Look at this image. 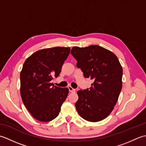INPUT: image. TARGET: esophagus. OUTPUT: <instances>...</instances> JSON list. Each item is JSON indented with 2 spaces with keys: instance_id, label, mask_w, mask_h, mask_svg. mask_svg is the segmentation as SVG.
Returning <instances> with one entry per match:
<instances>
[{
  "instance_id": "1",
  "label": "esophagus",
  "mask_w": 146,
  "mask_h": 146,
  "mask_svg": "<svg viewBox=\"0 0 146 146\" xmlns=\"http://www.w3.org/2000/svg\"><path fill=\"white\" fill-rule=\"evenodd\" d=\"M68 89H69V91H70V92H76V90L73 88L71 87V86H68Z\"/></svg>"
}]
</instances>
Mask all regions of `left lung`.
Wrapping results in <instances>:
<instances>
[{"instance_id": "obj_1", "label": "left lung", "mask_w": 146, "mask_h": 146, "mask_svg": "<svg viewBox=\"0 0 146 146\" xmlns=\"http://www.w3.org/2000/svg\"><path fill=\"white\" fill-rule=\"evenodd\" d=\"M71 54L85 78L94 80L90 88L77 92L75 107L89 122L105 119L113 110L122 87V68L115 54L102 46L73 47Z\"/></svg>"}]
</instances>
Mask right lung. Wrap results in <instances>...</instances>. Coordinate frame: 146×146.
<instances>
[{
	"instance_id": "right-lung-1",
	"label": "right lung",
	"mask_w": 146,
	"mask_h": 146,
	"mask_svg": "<svg viewBox=\"0 0 146 146\" xmlns=\"http://www.w3.org/2000/svg\"><path fill=\"white\" fill-rule=\"evenodd\" d=\"M70 52V48L44 49L35 52L24 62L20 74L21 95L36 120L49 122L60 113L69 90L54 86L51 81L60 75Z\"/></svg>"
}]
</instances>
